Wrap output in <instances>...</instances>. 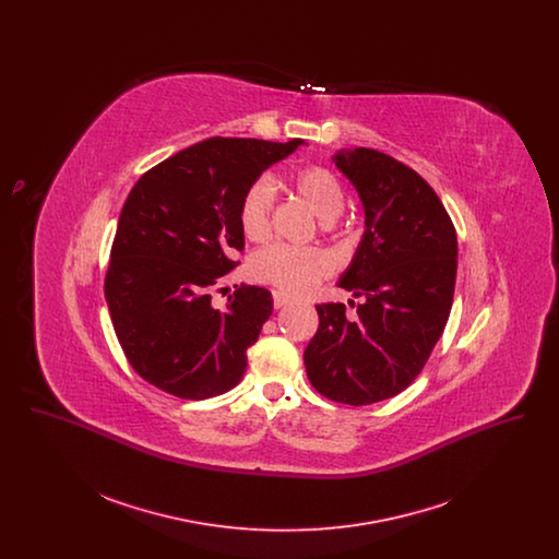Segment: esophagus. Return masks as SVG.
<instances>
[{
	"label": "esophagus",
	"mask_w": 559,
	"mask_h": 559,
	"mask_svg": "<svg viewBox=\"0 0 559 559\" xmlns=\"http://www.w3.org/2000/svg\"><path fill=\"white\" fill-rule=\"evenodd\" d=\"M272 299H274V308H276V310H281V308H285V306L289 304V299H287L283 293L274 292Z\"/></svg>",
	"instance_id": "34e87169"
}]
</instances>
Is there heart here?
I'll list each match as a JSON object with an SVG mask.
<instances>
[{
    "instance_id": "heart-1",
    "label": "heart",
    "mask_w": 559,
    "mask_h": 559,
    "mask_svg": "<svg viewBox=\"0 0 559 559\" xmlns=\"http://www.w3.org/2000/svg\"><path fill=\"white\" fill-rule=\"evenodd\" d=\"M293 188L297 197L322 222H331L344 212V188L324 167L304 169L301 174H297ZM274 199L276 187L266 176L255 180L245 192L240 205V226L249 239L260 240L266 237ZM331 258L317 247L272 245L262 249L251 262V272L258 281L276 287L289 297H301L312 292L322 278L331 274Z\"/></svg>"
}]
</instances>
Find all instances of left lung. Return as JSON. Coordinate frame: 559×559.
Listing matches in <instances>:
<instances>
[{"label":"left lung","mask_w":559,"mask_h":559,"mask_svg":"<svg viewBox=\"0 0 559 559\" xmlns=\"http://www.w3.org/2000/svg\"><path fill=\"white\" fill-rule=\"evenodd\" d=\"M335 167L358 192L365 233L337 287L362 297L317 306L320 324L304 352L310 383L352 406L392 399L421 372L451 314L456 233L426 180L390 155L342 148Z\"/></svg>","instance_id":"8db88e82"}]
</instances>
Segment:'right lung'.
Wrapping results in <instances>:
<instances>
[{
  "instance_id": "obj_1",
  "label": "right lung",
  "mask_w": 559,
  "mask_h": 559,
  "mask_svg": "<svg viewBox=\"0 0 559 559\" xmlns=\"http://www.w3.org/2000/svg\"><path fill=\"white\" fill-rule=\"evenodd\" d=\"M306 142L210 138L148 169L132 188L110 249L105 295L130 365L178 399L235 388L272 314V293L240 287L215 308L212 287L239 266L240 205L270 165Z\"/></svg>"
}]
</instances>
